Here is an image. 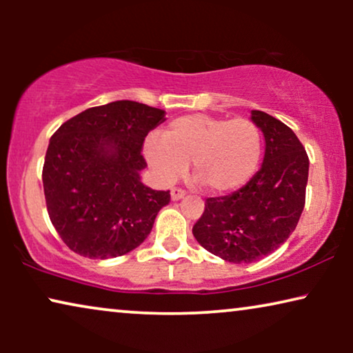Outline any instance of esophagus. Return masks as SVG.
<instances>
[{"instance_id":"34e87169","label":"esophagus","mask_w":353,"mask_h":353,"mask_svg":"<svg viewBox=\"0 0 353 353\" xmlns=\"http://www.w3.org/2000/svg\"><path fill=\"white\" fill-rule=\"evenodd\" d=\"M185 190H181V188H173L170 191V196H172V201H180L181 197H185Z\"/></svg>"}]
</instances>
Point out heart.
Segmentation results:
<instances>
[{"label": "heart", "instance_id": "obj_1", "mask_svg": "<svg viewBox=\"0 0 353 353\" xmlns=\"http://www.w3.org/2000/svg\"><path fill=\"white\" fill-rule=\"evenodd\" d=\"M262 152V132L248 117L186 115L168 125L165 137L152 133L144 141V156L159 180L175 181L192 162L196 180L214 192L244 186L257 172Z\"/></svg>", "mask_w": 353, "mask_h": 353}]
</instances>
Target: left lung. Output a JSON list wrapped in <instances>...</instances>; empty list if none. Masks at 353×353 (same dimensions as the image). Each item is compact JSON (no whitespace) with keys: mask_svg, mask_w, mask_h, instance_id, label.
<instances>
[{"mask_svg":"<svg viewBox=\"0 0 353 353\" xmlns=\"http://www.w3.org/2000/svg\"><path fill=\"white\" fill-rule=\"evenodd\" d=\"M265 137L262 168L238 191L207 197L192 234L202 248L233 263H250L276 250L296 230L305 205L308 156L281 120L252 110Z\"/></svg>","mask_w":353,"mask_h":353,"instance_id":"obj_1","label":"left lung"}]
</instances>
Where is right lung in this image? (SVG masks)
Here are the masks:
<instances>
[{
	"label": "right lung",
	"mask_w": 353,
	"mask_h": 353,
	"mask_svg": "<svg viewBox=\"0 0 353 353\" xmlns=\"http://www.w3.org/2000/svg\"><path fill=\"white\" fill-rule=\"evenodd\" d=\"M163 115L137 101H115L83 110L51 137L41 175L46 209L75 254L120 257L151 233L170 191L143 185L141 151Z\"/></svg>",
	"instance_id": "obj_1"
}]
</instances>
